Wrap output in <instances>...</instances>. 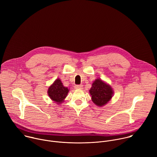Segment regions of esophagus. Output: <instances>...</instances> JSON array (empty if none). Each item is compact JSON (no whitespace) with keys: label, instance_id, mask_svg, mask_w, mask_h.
Here are the masks:
<instances>
[{"label":"esophagus","instance_id":"esophagus-1","mask_svg":"<svg viewBox=\"0 0 157 157\" xmlns=\"http://www.w3.org/2000/svg\"><path fill=\"white\" fill-rule=\"evenodd\" d=\"M75 87H76V89H82V88H83V86L82 85H76V86H75Z\"/></svg>","mask_w":157,"mask_h":157}]
</instances>
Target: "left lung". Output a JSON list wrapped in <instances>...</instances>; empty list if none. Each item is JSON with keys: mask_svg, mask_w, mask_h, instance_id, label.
<instances>
[{"mask_svg": "<svg viewBox=\"0 0 157 157\" xmlns=\"http://www.w3.org/2000/svg\"><path fill=\"white\" fill-rule=\"evenodd\" d=\"M93 102L98 106L105 105L113 98L114 91L110 85L101 79H96L89 90Z\"/></svg>", "mask_w": 157, "mask_h": 157, "instance_id": "8db88e82", "label": "left lung"}]
</instances>
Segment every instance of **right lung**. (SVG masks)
<instances>
[{
  "label": "right lung",
  "instance_id": "right-lung-1",
  "mask_svg": "<svg viewBox=\"0 0 157 157\" xmlns=\"http://www.w3.org/2000/svg\"><path fill=\"white\" fill-rule=\"evenodd\" d=\"M68 92L69 89L68 87H64L61 81L58 78L49 87L47 93L50 99L59 104L64 101Z\"/></svg>",
  "mask_w": 157,
  "mask_h": 157
}]
</instances>
